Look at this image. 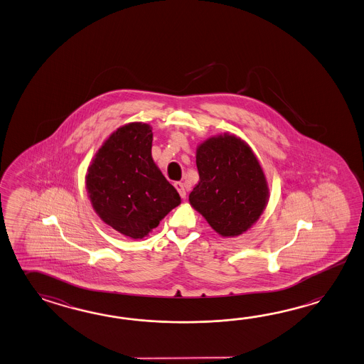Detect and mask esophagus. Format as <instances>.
<instances>
[{"mask_svg":"<svg viewBox=\"0 0 364 364\" xmlns=\"http://www.w3.org/2000/svg\"><path fill=\"white\" fill-rule=\"evenodd\" d=\"M175 188L178 189V193H180V196H181V198H186V186H184V184L183 183H180V181H176L175 184Z\"/></svg>","mask_w":364,"mask_h":364,"instance_id":"obj_1","label":"esophagus"}]
</instances>
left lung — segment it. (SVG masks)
<instances>
[{
	"label": "left lung",
	"instance_id": "obj_1",
	"mask_svg": "<svg viewBox=\"0 0 364 364\" xmlns=\"http://www.w3.org/2000/svg\"><path fill=\"white\" fill-rule=\"evenodd\" d=\"M200 175L189 202L223 237L245 232L267 208L265 173L247 142L235 134L208 138L196 151Z\"/></svg>",
	"mask_w": 364,
	"mask_h": 364
}]
</instances>
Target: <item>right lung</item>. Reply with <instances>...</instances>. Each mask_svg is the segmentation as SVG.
<instances>
[{
  "label": "right lung",
  "mask_w": 364,
  "mask_h": 364,
  "mask_svg": "<svg viewBox=\"0 0 364 364\" xmlns=\"http://www.w3.org/2000/svg\"><path fill=\"white\" fill-rule=\"evenodd\" d=\"M151 129L145 122H129L114 130L86 175L94 210L108 226L132 239L145 237L181 202L154 163Z\"/></svg>",
  "instance_id": "1"
}]
</instances>
